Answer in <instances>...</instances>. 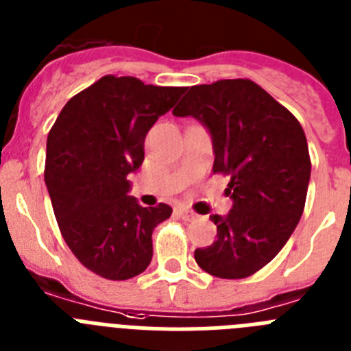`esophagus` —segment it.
I'll list each match as a JSON object with an SVG mask.
<instances>
[{
    "mask_svg": "<svg viewBox=\"0 0 351 351\" xmlns=\"http://www.w3.org/2000/svg\"><path fill=\"white\" fill-rule=\"evenodd\" d=\"M176 214H178L179 218L184 219V221H191V219L197 218V214H193V213H191V210L184 209V207H181V209L176 210Z\"/></svg>",
    "mask_w": 351,
    "mask_h": 351,
    "instance_id": "esophagus-1",
    "label": "esophagus"
}]
</instances>
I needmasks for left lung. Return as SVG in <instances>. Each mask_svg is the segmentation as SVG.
Returning <instances> with one entry per match:
<instances>
[{
  "mask_svg": "<svg viewBox=\"0 0 351 351\" xmlns=\"http://www.w3.org/2000/svg\"><path fill=\"white\" fill-rule=\"evenodd\" d=\"M172 114L209 130L213 172L230 176V213L210 216L218 239L197 247L195 260L223 280L255 274L280 253L302 216L311 178L302 126L250 79L191 86Z\"/></svg>",
  "mask_w": 351,
  "mask_h": 351,
  "instance_id": "1",
  "label": "left lung"
}]
</instances>
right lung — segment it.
Instances as JSON below:
<instances>
[{
  "instance_id": "right-lung-1",
  "label": "right lung",
  "mask_w": 351,
  "mask_h": 351,
  "mask_svg": "<svg viewBox=\"0 0 351 351\" xmlns=\"http://www.w3.org/2000/svg\"><path fill=\"white\" fill-rule=\"evenodd\" d=\"M186 88L105 75L63 107L47 137L45 184L64 243L84 267L123 281L147 269L154 226L172 207H142L128 173L144 161L145 135Z\"/></svg>"
}]
</instances>
